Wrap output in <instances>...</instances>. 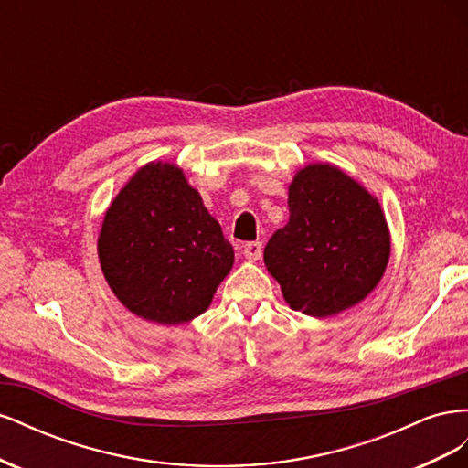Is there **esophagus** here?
<instances>
[{
    "instance_id": "1",
    "label": "esophagus",
    "mask_w": 468,
    "mask_h": 468,
    "mask_svg": "<svg viewBox=\"0 0 468 468\" xmlns=\"http://www.w3.org/2000/svg\"><path fill=\"white\" fill-rule=\"evenodd\" d=\"M242 253H244V258L250 260V261L260 260L261 258V242H248V244H244Z\"/></svg>"
}]
</instances>
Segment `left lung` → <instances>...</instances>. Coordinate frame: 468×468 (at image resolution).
Masks as SVG:
<instances>
[{"mask_svg": "<svg viewBox=\"0 0 468 468\" xmlns=\"http://www.w3.org/2000/svg\"><path fill=\"white\" fill-rule=\"evenodd\" d=\"M289 222L263 251L287 304L328 318L361 303L390 258L388 224L377 197L332 164H310L289 186Z\"/></svg>", "mask_w": 468, "mask_h": 468, "instance_id": "8db88e82", "label": "left lung"}]
</instances>
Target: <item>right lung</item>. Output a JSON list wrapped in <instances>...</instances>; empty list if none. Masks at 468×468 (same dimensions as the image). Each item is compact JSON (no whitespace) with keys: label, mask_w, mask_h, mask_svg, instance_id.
<instances>
[{"label":"right lung","mask_w":468,"mask_h":468,"mask_svg":"<svg viewBox=\"0 0 468 468\" xmlns=\"http://www.w3.org/2000/svg\"><path fill=\"white\" fill-rule=\"evenodd\" d=\"M111 291L133 314L183 324L210 306L234 250L176 164L150 162L105 212L97 239Z\"/></svg>","instance_id":"1"}]
</instances>
